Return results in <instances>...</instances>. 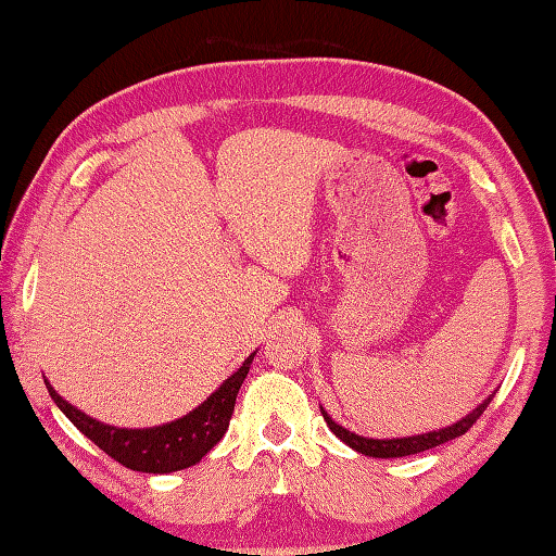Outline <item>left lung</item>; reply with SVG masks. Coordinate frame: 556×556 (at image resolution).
<instances>
[{
    "label": "left lung",
    "mask_w": 556,
    "mask_h": 556,
    "mask_svg": "<svg viewBox=\"0 0 556 556\" xmlns=\"http://www.w3.org/2000/svg\"><path fill=\"white\" fill-rule=\"evenodd\" d=\"M497 394V389L488 396L482 399V404H478L473 410L466 413L464 418L446 425V428L440 430H430V432H422V434H410V437H392V440H372V437H363L351 432L346 428H341L337 420H332V416L320 406L323 410V418L327 422V428L332 430L341 442L349 444L351 448H356L358 454L365 456H372V458H401V456H413V454H420V452H428V448L440 446L444 442H452L456 437L466 434L470 428H473V422L482 416V410L490 406V401Z\"/></svg>",
    "instance_id": "1"
}]
</instances>
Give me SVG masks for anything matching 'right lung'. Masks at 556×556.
Instances as JSON below:
<instances>
[{"label": "right lung", "instance_id": "add662e5", "mask_svg": "<svg viewBox=\"0 0 556 556\" xmlns=\"http://www.w3.org/2000/svg\"><path fill=\"white\" fill-rule=\"evenodd\" d=\"M253 358L255 353H251L239 370L229 375L203 404L186 413L184 418L155 425V428H116V425L96 420L74 404H68L64 396H59L50 380H45V387L59 410L104 454H110L126 468L138 470V473L164 476L200 464V458L222 440L229 428L236 394H239L245 375L251 370Z\"/></svg>", "mask_w": 556, "mask_h": 556}]
</instances>
